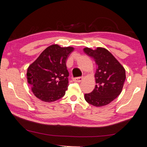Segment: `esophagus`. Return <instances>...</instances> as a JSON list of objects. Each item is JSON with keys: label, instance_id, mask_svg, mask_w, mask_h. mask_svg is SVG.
<instances>
[{"label": "esophagus", "instance_id": "esophagus-1", "mask_svg": "<svg viewBox=\"0 0 147 147\" xmlns=\"http://www.w3.org/2000/svg\"><path fill=\"white\" fill-rule=\"evenodd\" d=\"M84 80V76L81 77H78V78H73V81L76 82H80Z\"/></svg>", "mask_w": 147, "mask_h": 147}]
</instances>
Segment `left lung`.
I'll list each match as a JSON object with an SVG mask.
<instances>
[{"label":"left lung","mask_w":147,"mask_h":147,"mask_svg":"<svg viewBox=\"0 0 147 147\" xmlns=\"http://www.w3.org/2000/svg\"><path fill=\"white\" fill-rule=\"evenodd\" d=\"M84 51L94 59L96 65L94 78L96 85L90 93L84 94L87 102L101 107L111 102L121 94L126 79L125 69L108 50L88 47Z\"/></svg>","instance_id":"8db88e82"}]
</instances>
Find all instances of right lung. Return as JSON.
<instances>
[{
    "instance_id": "right-lung-1",
    "label": "right lung",
    "mask_w": 147,
    "mask_h": 147,
    "mask_svg": "<svg viewBox=\"0 0 147 147\" xmlns=\"http://www.w3.org/2000/svg\"><path fill=\"white\" fill-rule=\"evenodd\" d=\"M73 51L72 47L52 45L30 65L26 73L27 81L37 98L51 102L65 95L69 75L66 61Z\"/></svg>"
}]
</instances>
